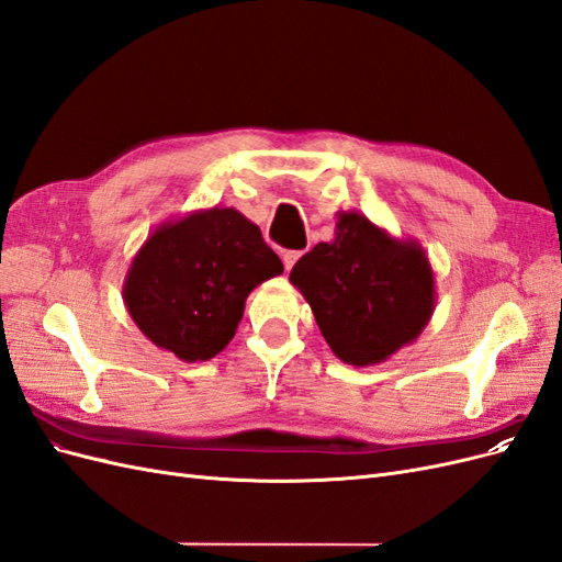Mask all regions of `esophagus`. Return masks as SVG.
<instances>
[{"label": "esophagus", "instance_id": "34e87169", "mask_svg": "<svg viewBox=\"0 0 562 562\" xmlns=\"http://www.w3.org/2000/svg\"><path fill=\"white\" fill-rule=\"evenodd\" d=\"M302 250H281V260H283V267L285 269H293V265L300 260Z\"/></svg>", "mask_w": 562, "mask_h": 562}]
</instances>
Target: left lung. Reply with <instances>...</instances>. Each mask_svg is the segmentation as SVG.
Instances as JSON below:
<instances>
[{"mask_svg":"<svg viewBox=\"0 0 562 562\" xmlns=\"http://www.w3.org/2000/svg\"><path fill=\"white\" fill-rule=\"evenodd\" d=\"M293 285L339 361H386L427 326L434 271L417 241H398L359 213H339L335 239L295 262Z\"/></svg>","mask_w":562,"mask_h":562,"instance_id":"obj_1","label":"left lung"}]
</instances>
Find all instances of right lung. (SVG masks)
<instances>
[{
  "mask_svg": "<svg viewBox=\"0 0 562 562\" xmlns=\"http://www.w3.org/2000/svg\"><path fill=\"white\" fill-rule=\"evenodd\" d=\"M281 271L260 227L239 211H199L149 236L131 262L124 302L157 347L209 361L229 345L252 288Z\"/></svg>",
  "mask_w": 562,
  "mask_h": 562,
  "instance_id": "1",
  "label": "right lung"
}]
</instances>
